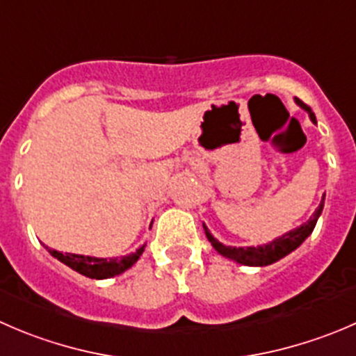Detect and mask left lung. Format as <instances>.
<instances>
[{
  "label": "left lung",
  "mask_w": 356,
  "mask_h": 356,
  "mask_svg": "<svg viewBox=\"0 0 356 356\" xmlns=\"http://www.w3.org/2000/svg\"><path fill=\"white\" fill-rule=\"evenodd\" d=\"M296 102H298L305 111H308L312 122L316 123V118L312 113V109H309L305 102L299 101V99H296ZM323 203H325V195L322 196V202H320L318 209H316L315 213L309 217V220H306L305 224H301V226L296 227V229L285 233L284 236H278L277 240L270 241V243L266 245H259V247H226V245H222L220 241H217L216 238L212 236V233H210L209 227H207L205 224H203V229H205V234L207 238H209L210 243H212V247L216 248L220 255H224V257L233 259V261L245 266H268L280 261L282 257H285V255L291 254L292 250H296V248L313 233V229H315L316 226V220H318L320 213H322L323 210Z\"/></svg>",
  "instance_id": "8db88e82"
}]
</instances>
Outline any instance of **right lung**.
I'll use <instances>...</instances> for the list:
<instances>
[{
	"label": "right lung",
	"mask_w": 356,
	"mask_h": 356,
	"mask_svg": "<svg viewBox=\"0 0 356 356\" xmlns=\"http://www.w3.org/2000/svg\"><path fill=\"white\" fill-rule=\"evenodd\" d=\"M144 247L137 248L136 252L129 255H123V257H111V259H102V257H90V255H79V254H62L58 250H48L55 259H58L60 262H64L65 266H69L71 270L78 271L79 275H85L88 278H95V280H104V278L116 277V275H122L123 271H127L129 268H132L137 262V259L143 255Z\"/></svg>",
	"instance_id": "add662e5"
}]
</instances>
